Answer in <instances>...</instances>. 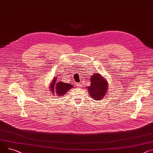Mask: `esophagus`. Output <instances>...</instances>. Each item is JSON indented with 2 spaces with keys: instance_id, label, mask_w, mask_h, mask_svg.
Wrapping results in <instances>:
<instances>
[{
  "instance_id": "obj_1",
  "label": "esophagus",
  "mask_w": 153,
  "mask_h": 153,
  "mask_svg": "<svg viewBox=\"0 0 153 153\" xmlns=\"http://www.w3.org/2000/svg\"><path fill=\"white\" fill-rule=\"evenodd\" d=\"M75 85L77 86V87H78V88H79V87H82V84L81 83H75Z\"/></svg>"
}]
</instances>
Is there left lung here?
Returning <instances> with one entry per match:
<instances>
[{"label":"left lung","mask_w":153,"mask_h":153,"mask_svg":"<svg viewBox=\"0 0 153 153\" xmlns=\"http://www.w3.org/2000/svg\"><path fill=\"white\" fill-rule=\"evenodd\" d=\"M91 85L87 90L94 100H101L107 91V82L100 74H95L90 78Z\"/></svg>","instance_id":"left-lung-1"}]
</instances>
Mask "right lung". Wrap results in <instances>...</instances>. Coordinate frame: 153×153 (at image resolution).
<instances>
[{"label": "right lung", "mask_w": 153, "mask_h": 153, "mask_svg": "<svg viewBox=\"0 0 153 153\" xmlns=\"http://www.w3.org/2000/svg\"><path fill=\"white\" fill-rule=\"evenodd\" d=\"M57 78H53L52 82L51 83V89L52 93L56 92L58 96H64L67 91L73 88L70 83H64L63 82H57Z\"/></svg>", "instance_id": "obj_1"}]
</instances>
